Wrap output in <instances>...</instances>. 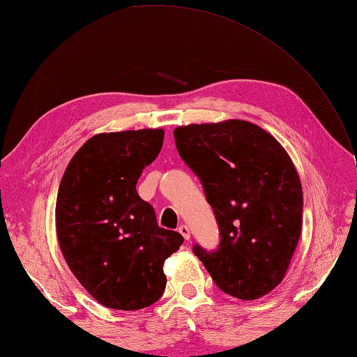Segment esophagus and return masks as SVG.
I'll use <instances>...</instances> for the list:
<instances>
[{"instance_id": "esophagus-1", "label": "esophagus", "mask_w": 357, "mask_h": 357, "mask_svg": "<svg viewBox=\"0 0 357 357\" xmlns=\"http://www.w3.org/2000/svg\"><path fill=\"white\" fill-rule=\"evenodd\" d=\"M178 234L183 236L185 240H190L191 238V232H190V227L186 226V224H182V226L178 227Z\"/></svg>"}]
</instances>
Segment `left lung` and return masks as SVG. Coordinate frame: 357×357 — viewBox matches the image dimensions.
<instances>
[{
  "instance_id": "obj_1",
  "label": "left lung",
  "mask_w": 357,
  "mask_h": 357,
  "mask_svg": "<svg viewBox=\"0 0 357 357\" xmlns=\"http://www.w3.org/2000/svg\"><path fill=\"white\" fill-rule=\"evenodd\" d=\"M178 155L204 186L221 241L192 251L227 295L254 301L285 278L303 229L301 180L274 136L248 121L174 130Z\"/></svg>"
}]
</instances>
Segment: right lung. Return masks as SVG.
I'll return each instance as SVG.
<instances>
[{
	"label": "right lung",
	"instance_id": "obj_1",
	"mask_svg": "<svg viewBox=\"0 0 357 357\" xmlns=\"http://www.w3.org/2000/svg\"><path fill=\"white\" fill-rule=\"evenodd\" d=\"M161 128L98 133L68 162L56 199L61 252L79 284L105 307L137 310L166 287L165 260L183 236L158 227L137 196L142 169L158 156Z\"/></svg>",
	"mask_w": 357,
	"mask_h": 357
}]
</instances>
